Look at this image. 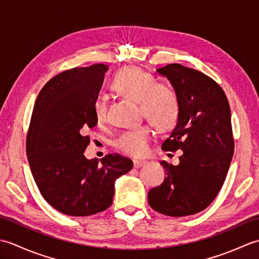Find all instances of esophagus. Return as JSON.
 <instances>
[{
	"label": "esophagus",
	"instance_id": "obj_1",
	"mask_svg": "<svg viewBox=\"0 0 259 259\" xmlns=\"http://www.w3.org/2000/svg\"><path fill=\"white\" fill-rule=\"evenodd\" d=\"M145 163H146V161H142V160H134V167L135 168H139V167L144 166Z\"/></svg>",
	"mask_w": 259,
	"mask_h": 259
}]
</instances>
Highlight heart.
I'll use <instances>...</instances> for the list:
<instances>
[{
    "mask_svg": "<svg viewBox=\"0 0 259 259\" xmlns=\"http://www.w3.org/2000/svg\"><path fill=\"white\" fill-rule=\"evenodd\" d=\"M111 88L140 106L141 115L151 122L160 133L175 128L178 122L180 107L176 93L168 87L158 84V81L139 68L126 67L114 75ZM93 112L97 122L107 118V106L102 99L93 103ZM151 137L149 125L142 124L123 131L114 141L117 149L133 157H142L148 151Z\"/></svg>",
    "mask_w": 259,
    "mask_h": 259,
    "instance_id": "b5f03b06",
    "label": "heart"
}]
</instances>
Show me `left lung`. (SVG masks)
I'll use <instances>...</instances> for the list:
<instances>
[{
    "label": "left lung",
    "instance_id": "1",
    "mask_svg": "<svg viewBox=\"0 0 259 259\" xmlns=\"http://www.w3.org/2000/svg\"><path fill=\"white\" fill-rule=\"evenodd\" d=\"M157 73L168 79L180 107L161 149L183 153L177 166L160 162L166 177L148 192V202L166 216H189L210 205L226 179L234 155L229 103L219 84L195 69L172 63Z\"/></svg>",
    "mask_w": 259,
    "mask_h": 259
}]
</instances>
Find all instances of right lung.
I'll list each match as a JSON object with an SVG mask.
<instances>
[{
	"label": "right lung",
	"mask_w": 259,
	"mask_h": 259,
	"mask_svg": "<svg viewBox=\"0 0 259 259\" xmlns=\"http://www.w3.org/2000/svg\"><path fill=\"white\" fill-rule=\"evenodd\" d=\"M108 67L74 68L42 88L33 108L26 156L42 197L68 216H90L111 206L114 183L133 169L129 158L113 153L99 162L87 159L89 129L98 123L93 103Z\"/></svg>",
	"instance_id": "right-lung-1"
}]
</instances>
